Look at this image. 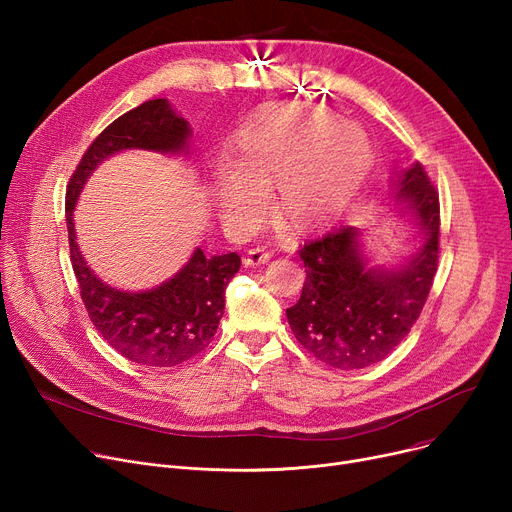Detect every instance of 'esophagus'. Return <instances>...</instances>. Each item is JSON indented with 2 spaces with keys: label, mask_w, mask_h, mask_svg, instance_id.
Listing matches in <instances>:
<instances>
[{
  "label": "esophagus",
  "mask_w": 512,
  "mask_h": 512,
  "mask_svg": "<svg viewBox=\"0 0 512 512\" xmlns=\"http://www.w3.org/2000/svg\"><path fill=\"white\" fill-rule=\"evenodd\" d=\"M270 259H272L270 251H265L263 247H255V249L247 251L245 265H261V263H267Z\"/></svg>",
  "instance_id": "obj_1"
}]
</instances>
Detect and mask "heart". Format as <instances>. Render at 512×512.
<instances>
[{"mask_svg": "<svg viewBox=\"0 0 512 512\" xmlns=\"http://www.w3.org/2000/svg\"><path fill=\"white\" fill-rule=\"evenodd\" d=\"M367 139L355 124L311 107H284L247 126L238 157L215 170V203L228 226L240 228L265 207L276 184V209L309 226L334 209L363 166Z\"/></svg>", "mask_w": 512, "mask_h": 512, "instance_id": "b5f03b06", "label": "heart"}]
</instances>
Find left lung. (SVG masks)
I'll return each mask as SVG.
<instances>
[{
    "label": "left lung",
    "instance_id": "8db88e82",
    "mask_svg": "<svg viewBox=\"0 0 512 512\" xmlns=\"http://www.w3.org/2000/svg\"><path fill=\"white\" fill-rule=\"evenodd\" d=\"M402 213L423 234L421 249L400 267L369 265L361 230L334 226L305 242V284L286 309L303 348L336 369H363L386 359L411 332L434 284L440 259V201L434 182L415 161L392 184Z\"/></svg>",
    "mask_w": 512,
    "mask_h": 512
}]
</instances>
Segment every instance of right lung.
Returning a JSON list of instances; mask_svg holds the SVG:
<instances>
[{
  "label": "right lung",
  "instance_id": "right-lung-1",
  "mask_svg": "<svg viewBox=\"0 0 512 512\" xmlns=\"http://www.w3.org/2000/svg\"><path fill=\"white\" fill-rule=\"evenodd\" d=\"M191 126L168 99H151L107 126L85 151L66 191V226L72 270L97 332L114 351L147 367H174L199 355L224 315L228 282L240 270L236 253L207 257L201 249L182 270L145 292H124L101 282L76 245L74 205L87 178L124 149L188 153Z\"/></svg>",
  "mask_w": 512,
  "mask_h": 512
}]
</instances>
